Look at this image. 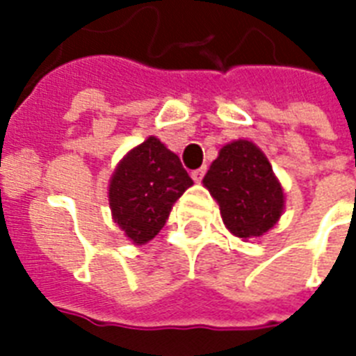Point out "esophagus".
I'll list each match as a JSON object with an SVG mask.
<instances>
[{"mask_svg": "<svg viewBox=\"0 0 356 356\" xmlns=\"http://www.w3.org/2000/svg\"><path fill=\"white\" fill-rule=\"evenodd\" d=\"M205 172H207V168H200V170H194V172H192V179H194L195 183H201V179L205 177Z\"/></svg>", "mask_w": 356, "mask_h": 356, "instance_id": "34e87169", "label": "esophagus"}]
</instances>
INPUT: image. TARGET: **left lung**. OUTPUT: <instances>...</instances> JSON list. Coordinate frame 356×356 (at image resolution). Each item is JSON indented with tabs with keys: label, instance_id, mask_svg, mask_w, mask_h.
<instances>
[{
	"label": "left lung",
	"instance_id": "obj_1",
	"mask_svg": "<svg viewBox=\"0 0 356 356\" xmlns=\"http://www.w3.org/2000/svg\"><path fill=\"white\" fill-rule=\"evenodd\" d=\"M225 227L242 240L268 233L282 214L284 192L270 161L249 140L223 145L203 177Z\"/></svg>",
	"mask_w": 356,
	"mask_h": 356
}]
</instances>
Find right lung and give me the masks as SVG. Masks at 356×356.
I'll return each instance as SVG.
<instances>
[{
  "label": "right lung",
  "instance_id": "add662e5",
  "mask_svg": "<svg viewBox=\"0 0 356 356\" xmlns=\"http://www.w3.org/2000/svg\"><path fill=\"white\" fill-rule=\"evenodd\" d=\"M192 184L179 156L149 136L123 156L111 177L108 205L114 223L136 245L149 242Z\"/></svg>",
  "mask_w": 356,
  "mask_h": 356
}]
</instances>
